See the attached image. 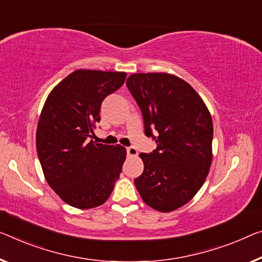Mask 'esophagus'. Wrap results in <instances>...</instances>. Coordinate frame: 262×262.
<instances>
[{"label": "esophagus", "mask_w": 262, "mask_h": 262, "mask_svg": "<svg viewBox=\"0 0 262 262\" xmlns=\"http://www.w3.org/2000/svg\"><path fill=\"white\" fill-rule=\"evenodd\" d=\"M126 152H127V155L130 156V157H135V156L138 155V151H137V148L134 147V146L127 147V148H126Z\"/></svg>", "instance_id": "34e87169"}]
</instances>
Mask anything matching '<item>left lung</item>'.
<instances>
[{
  "label": "left lung",
  "instance_id": "8db88e82",
  "mask_svg": "<svg viewBox=\"0 0 262 262\" xmlns=\"http://www.w3.org/2000/svg\"><path fill=\"white\" fill-rule=\"evenodd\" d=\"M126 86L142 111L145 135L157 143L150 155H139L144 171L135 185L154 210L174 211L196 194L210 171L211 114L190 84L174 75L134 74Z\"/></svg>",
  "mask_w": 262,
  "mask_h": 262
}]
</instances>
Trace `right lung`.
<instances>
[{
    "instance_id": "obj_1",
    "label": "right lung",
    "mask_w": 262,
    "mask_h": 262,
    "mask_svg": "<svg viewBox=\"0 0 262 262\" xmlns=\"http://www.w3.org/2000/svg\"><path fill=\"white\" fill-rule=\"evenodd\" d=\"M125 72L76 70L44 103L36 148L49 186L64 203L88 210L105 203L122 172L125 147L92 142L104 98L118 90Z\"/></svg>"
}]
</instances>
